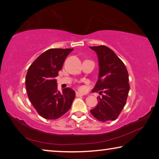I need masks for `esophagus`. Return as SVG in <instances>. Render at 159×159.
Segmentation results:
<instances>
[{
    "label": "esophagus",
    "instance_id": "34e87169",
    "mask_svg": "<svg viewBox=\"0 0 159 159\" xmlns=\"http://www.w3.org/2000/svg\"><path fill=\"white\" fill-rule=\"evenodd\" d=\"M76 96H77V97L83 96V94H82V93H80V92H77V93H76Z\"/></svg>",
    "mask_w": 159,
    "mask_h": 159
}]
</instances>
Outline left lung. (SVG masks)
<instances>
[{"mask_svg": "<svg viewBox=\"0 0 159 159\" xmlns=\"http://www.w3.org/2000/svg\"><path fill=\"white\" fill-rule=\"evenodd\" d=\"M98 59V80L92 92L104 93L98 98V103L90 110L101 121H114L125 106L129 91V75L125 65L116 53L105 45L91 46Z\"/></svg>", "mask_w": 159, "mask_h": 159, "instance_id": "1", "label": "left lung"}]
</instances>
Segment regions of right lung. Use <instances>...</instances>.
Here are the masks:
<instances>
[{
    "label": "right lung",
    "mask_w": 159,
    "mask_h": 159,
    "mask_svg": "<svg viewBox=\"0 0 159 159\" xmlns=\"http://www.w3.org/2000/svg\"><path fill=\"white\" fill-rule=\"evenodd\" d=\"M71 48H51L39 56L26 75V89L30 102L39 114L46 119L59 118L70 109L75 92L66 88L58 90L56 77L62 69Z\"/></svg>",
    "instance_id": "obj_1"
}]
</instances>
